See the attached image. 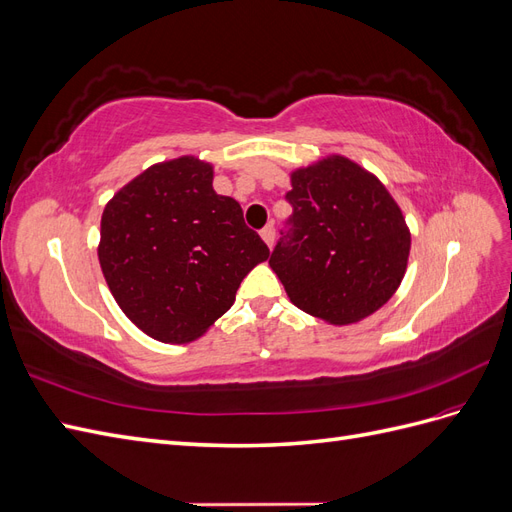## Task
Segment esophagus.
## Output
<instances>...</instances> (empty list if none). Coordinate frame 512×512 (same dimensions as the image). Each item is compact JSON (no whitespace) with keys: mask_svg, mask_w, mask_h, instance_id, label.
<instances>
[{"mask_svg":"<svg viewBox=\"0 0 512 512\" xmlns=\"http://www.w3.org/2000/svg\"><path fill=\"white\" fill-rule=\"evenodd\" d=\"M260 237L269 247H273V241H275V228H273V224H267L265 228H262L260 230Z\"/></svg>","mask_w":512,"mask_h":512,"instance_id":"34e87169","label":"esophagus"}]
</instances>
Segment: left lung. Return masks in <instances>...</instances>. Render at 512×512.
Returning a JSON list of instances; mask_svg holds the SVG:
<instances>
[{"label":"left lung","mask_w":512,"mask_h":512,"mask_svg":"<svg viewBox=\"0 0 512 512\" xmlns=\"http://www.w3.org/2000/svg\"><path fill=\"white\" fill-rule=\"evenodd\" d=\"M290 183V228L269 258L290 301L337 327L378 312L410 256V228L395 198L337 153L292 170Z\"/></svg>","instance_id":"8db88e82"}]
</instances>
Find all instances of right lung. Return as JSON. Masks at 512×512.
Listing matches in <instances>:
<instances>
[{"instance_id":"obj_1","label":"right lung","mask_w":512,"mask_h":512,"mask_svg":"<svg viewBox=\"0 0 512 512\" xmlns=\"http://www.w3.org/2000/svg\"><path fill=\"white\" fill-rule=\"evenodd\" d=\"M98 258L121 312L164 344H188L235 303L269 247L194 156L153 164L108 200Z\"/></svg>"}]
</instances>
